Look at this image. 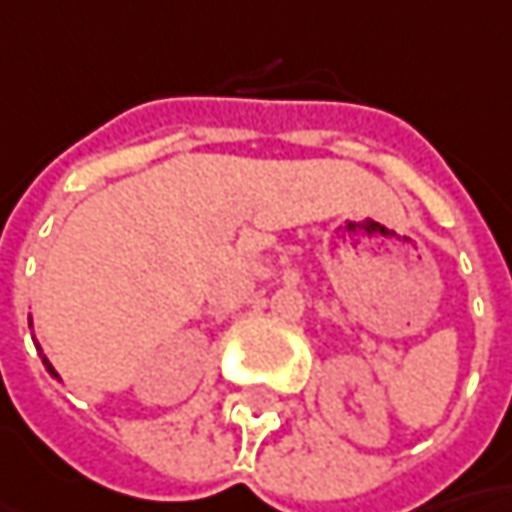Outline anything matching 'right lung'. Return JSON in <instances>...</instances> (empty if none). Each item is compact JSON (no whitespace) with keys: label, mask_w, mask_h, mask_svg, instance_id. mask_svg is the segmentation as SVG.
Returning a JSON list of instances; mask_svg holds the SVG:
<instances>
[{"label":"right lung","mask_w":512,"mask_h":512,"mask_svg":"<svg viewBox=\"0 0 512 512\" xmlns=\"http://www.w3.org/2000/svg\"><path fill=\"white\" fill-rule=\"evenodd\" d=\"M42 361H45V367H48V372H51V375H54V378H59V375H56V372H54V367H51V364H48V358H42Z\"/></svg>","instance_id":"obj_1"}]
</instances>
